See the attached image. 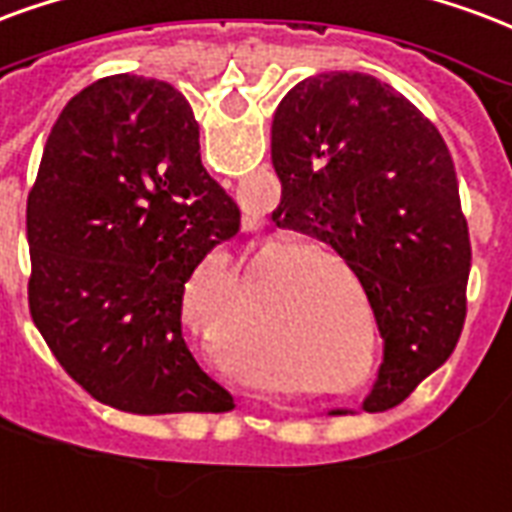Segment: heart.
<instances>
[{
  "mask_svg": "<svg viewBox=\"0 0 512 512\" xmlns=\"http://www.w3.org/2000/svg\"><path fill=\"white\" fill-rule=\"evenodd\" d=\"M260 271H263V268H260Z\"/></svg>",
  "mask_w": 512,
  "mask_h": 512,
  "instance_id": "heart-1",
  "label": "heart"
}]
</instances>
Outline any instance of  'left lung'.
<instances>
[{
  "mask_svg": "<svg viewBox=\"0 0 512 512\" xmlns=\"http://www.w3.org/2000/svg\"><path fill=\"white\" fill-rule=\"evenodd\" d=\"M271 157L276 227L333 246L366 290L385 361L363 410H388L448 361L467 317L472 246L448 146L388 83L320 73L279 102Z\"/></svg>",
  "mask_w": 512,
  "mask_h": 512,
  "instance_id": "1",
  "label": "left lung"
}]
</instances>
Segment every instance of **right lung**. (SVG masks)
I'll return each instance as SVG.
<instances>
[{
  "mask_svg": "<svg viewBox=\"0 0 512 512\" xmlns=\"http://www.w3.org/2000/svg\"><path fill=\"white\" fill-rule=\"evenodd\" d=\"M241 211L170 83L111 75L64 105L26 200L29 312L56 361L132 415L225 412L181 331L184 285Z\"/></svg>",
  "mask_w": 512,
  "mask_h": 512,
  "instance_id": "add662e5",
  "label": "right lung"
}]
</instances>
